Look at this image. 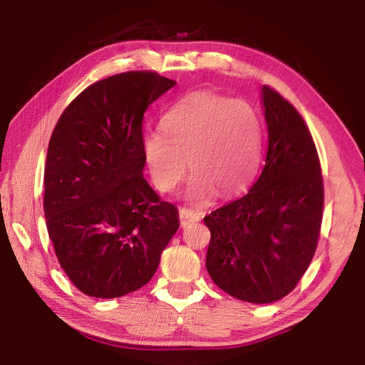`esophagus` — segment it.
Here are the masks:
<instances>
[{"mask_svg": "<svg viewBox=\"0 0 365 365\" xmlns=\"http://www.w3.org/2000/svg\"><path fill=\"white\" fill-rule=\"evenodd\" d=\"M178 216H180V226L185 227V226H188L190 222L200 221V218H202V213L192 210V208L182 207L180 210H178Z\"/></svg>", "mask_w": 365, "mask_h": 365, "instance_id": "esophagus-1", "label": "esophagus"}]
</instances>
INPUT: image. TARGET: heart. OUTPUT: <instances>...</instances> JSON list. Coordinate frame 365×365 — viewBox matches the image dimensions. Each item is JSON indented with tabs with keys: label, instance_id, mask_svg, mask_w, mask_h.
Masks as SVG:
<instances>
[{
	"label": "heart",
	"instance_id": "b5f03b06",
	"mask_svg": "<svg viewBox=\"0 0 365 365\" xmlns=\"http://www.w3.org/2000/svg\"><path fill=\"white\" fill-rule=\"evenodd\" d=\"M262 125L257 113L245 100L212 92H195L165 114L161 133L143 138V153L153 185L170 191L188 168L192 174L190 196L204 199L230 196L246 188L257 173Z\"/></svg>",
	"mask_w": 365,
	"mask_h": 365
}]
</instances>
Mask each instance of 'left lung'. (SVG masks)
Instances as JSON below:
<instances>
[{"mask_svg":"<svg viewBox=\"0 0 365 365\" xmlns=\"http://www.w3.org/2000/svg\"><path fill=\"white\" fill-rule=\"evenodd\" d=\"M268 127L265 165L243 197L204 218L210 229L205 267L230 297L268 304L289 294L319 245L323 177L304 119L289 100L262 88Z\"/></svg>","mask_w":365,"mask_h":365,"instance_id":"left-lung-1","label":"left lung"}]
</instances>
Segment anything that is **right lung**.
Masks as SVG:
<instances>
[{
  "label": "right lung",
  "mask_w": 365,
  "mask_h": 365,
  "mask_svg": "<svg viewBox=\"0 0 365 365\" xmlns=\"http://www.w3.org/2000/svg\"><path fill=\"white\" fill-rule=\"evenodd\" d=\"M174 84L149 71L108 76L72 100L53 130L46 229L61 268L88 297L141 289L180 224L143 174L144 113Z\"/></svg>",
  "instance_id": "obj_1"
}]
</instances>
